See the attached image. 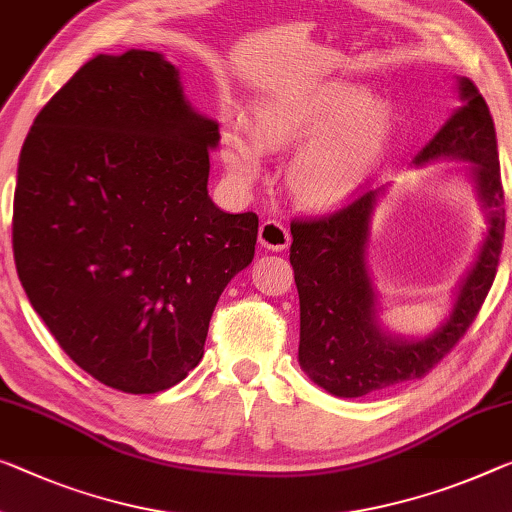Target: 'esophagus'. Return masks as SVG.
Instances as JSON below:
<instances>
[{
    "mask_svg": "<svg viewBox=\"0 0 512 512\" xmlns=\"http://www.w3.org/2000/svg\"><path fill=\"white\" fill-rule=\"evenodd\" d=\"M258 242H261L263 249L283 251L290 245V233L286 226L270 219V222H263L261 229H258Z\"/></svg>",
    "mask_w": 512,
    "mask_h": 512,
    "instance_id": "obj_1",
    "label": "esophagus"
}]
</instances>
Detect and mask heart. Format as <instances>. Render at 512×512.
Listing matches in <instances>:
<instances>
[{
	"label": "heart",
	"instance_id": "obj_1",
	"mask_svg": "<svg viewBox=\"0 0 512 512\" xmlns=\"http://www.w3.org/2000/svg\"><path fill=\"white\" fill-rule=\"evenodd\" d=\"M396 102L359 82L286 86L256 102L254 125L233 119L222 135L231 183L249 190L265 169V151L295 148L286 167L293 199L309 210H336L355 196L396 139Z\"/></svg>",
	"mask_w": 512,
	"mask_h": 512
}]
</instances>
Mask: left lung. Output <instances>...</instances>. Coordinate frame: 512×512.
Here are the masks:
<instances>
[{"mask_svg":"<svg viewBox=\"0 0 512 512\" xmlns=\"http://www.w3.org/2000/svg\"><path fill=\"white\" fill-rule=\"evenodd\" d=\"M455 86L460 105L416 153L412 167L467 162L465 174L485 215V231L474 261L455 283L451 309L432 332L400 336L380 320V293L368 270V238L389 185L364 192L329 217L290 224V265L300 293L297 359L332 396L361 398L419 380L460 341L492 288L506 229L497 132L474 82L458 77Z\"/></svg>","mask_w":512,"mask_h":512,"instance_id":"obj_1","label":"left lung"}]
</instances>
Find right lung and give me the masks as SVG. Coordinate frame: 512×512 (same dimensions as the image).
<instances>
[{
	"mask_svg": "<svg viewBox=\"0 0 512 512\" xmlns=\"http://www.w3.org/2000/svg\"><path fill=\"white\" fill-rule=\"evenodd\" d=\"M219 123L162 52L98 54L54 93L20 151L13 256L66 355L125 393L199 366L210 316L254 261L258 217L208 194Z\"/></svg>",
	"mask_w": 512,
	"mask_h": 512,
	"instance_id": "1",
	"label": "right lung"
}]
</instances>
